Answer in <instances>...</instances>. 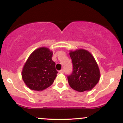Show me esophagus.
<instances>
[{
	"mask_svg": "<svg viewBox=\"0 0 123 123\" xmlns=\"http://www.w3.org/2000/svg\"><path fill=\"white\" fill-rule=\"evenodd\" d=\"M59 72H60V73H63V72H64V70H63V69H62L61 70L59 71Z\"/></svg>",
	"mask_w": 123,
	"mask_h": 123,
	"instance_id": "34e87169",
	"label": "esophagus"
}]
</instances>
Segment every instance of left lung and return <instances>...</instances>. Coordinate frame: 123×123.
<instances>
[{
    "instance_id": "left-lung-1",
    "label": "left lung",
    "mask_w": 123,
    "mask_h": 123,
    "mask_svg": "<svg viewBox=\"0 0 123 123\" xmlns=\"http://www.w3.org/2000/svg\"><path fill=\"white\" fill-rule=\"evenodd\" d=\"M69 55L73 64V72L68 77L72 88L78 92L92 90L100 79L99 68L88 51L84 49L70 50Z\"/></svg>"
}]
</instances>
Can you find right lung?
I'll use <instances>...</instances> for the list:
<instances>
[{
  "instance_id": "right-lung-1",
  "label": "right lung",
  "mask_w": 123,
  "mask_h": 123,
  "mask_svg": "<svg viewBox=\"0 0 123 123\" xmlns=\"http://www.w3.org/2000/svg\"><path fill=\"white\" fill-rule=\"evenodd\" d=\"M53 52L42 47L33 51L25 62L22 70V79L29 88L43 91L53 84L58 72L51 58Z\"/></svg>"
}]
</instances>
